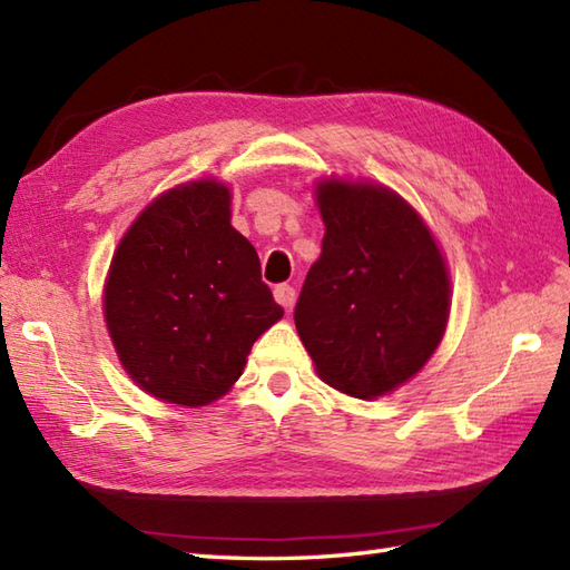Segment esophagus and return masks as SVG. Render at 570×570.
Returning a JSON list of instances; mask_svg holds the SVG:
<instances>
[{
    "label": "esophagus",
    "mask_w": 570,
    "mask_h": 570,
    "mask_svg": "<svg viewBox=\"0 0 570 570\" xmlns=\"http://www.w3.org/2000/svg\"><path fill=\"white\" fill-rule=\"evenodd\" d=\"M274 298H276L278 306L292 308L294 301H296V288L288 286V284H278V286H274Z\"/></svg>",
    "instance_id": "esophagus-1"
}]
</instances>
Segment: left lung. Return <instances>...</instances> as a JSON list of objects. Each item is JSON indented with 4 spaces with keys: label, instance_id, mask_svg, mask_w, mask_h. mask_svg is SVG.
Instances as JSON below:
<instances>
[{
    "label": "left lung",
    "instance_id": "left-lung-1",
    "mask_svg": "<svg viewBox=\"0 0 570 570\" xmlns=\"http://www.w3.org/2000/svg\"><path fill=\"white\" fill-rule=\"evenodd\" d=\"M323 252L306 274L296 331L323 382L357 399L396 390L426 365L448 321L441 249L382 186L323 180Z\"/></svg>",
    "mask_w": 570,
    "mask_h": 570
}]
</instances>
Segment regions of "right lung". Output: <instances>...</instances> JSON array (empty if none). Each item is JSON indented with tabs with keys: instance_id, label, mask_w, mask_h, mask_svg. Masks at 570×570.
I'll use <instances>...</instances> for the list:
<instances>
[{
	"instance_id": "1",
	"label": "right lung",
	"mask_w": 570,
	"mask_h": 570,
	"mask_svg": "<svg viewBox=\"0 0 570 570\" xmlns=\"http://www.w3.org/2000/svg\"><path fill=\"white\" fill-rule=\"evenodd\" d=\"M282 316L215 180L156 198L119 242L105 286V321L129 377L184 406L223 396Z\"/></svg>"
}]
</instances>
